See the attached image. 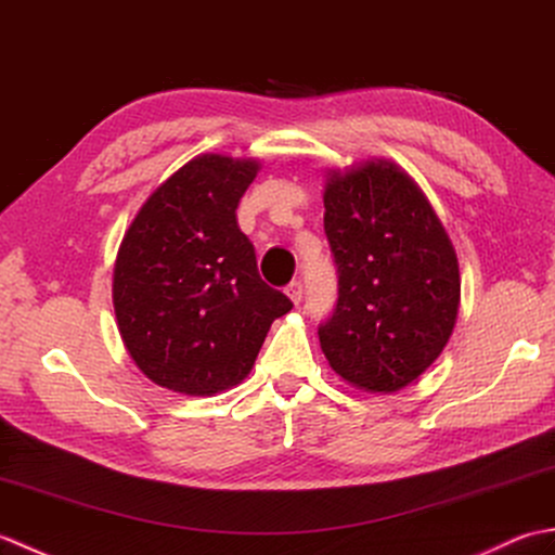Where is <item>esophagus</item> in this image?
Returning <instances> with one entry per match:
<instances>
[{
	"mask_svg": "<svg viewBox=\"0 0 555 555\" xmlns=\"http://www.w3.org/2000/svg\"><path fill=\"white\" fill-rule=\"evenodd\" d=\"M286 296L296 305L302 300V284H300V281H291V284L286 286Z\"/></svg>",
	"mask_w": 555,
	"mask_h": 555,
	"instance_id": "obj_1",
	"label": "esophagus"
}]
</instances>
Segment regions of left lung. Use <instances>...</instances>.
Masks as SVG:
<instances>
[{
	"label": "left lung",
	"mask_w": 555,
	"mask_h": 555,
	"mask_svg": "<svg viewBox=\"0 0 555 555\" xmlns=\"http://www.w3.org/2000/svg\"><path fill=\"white\" fill-rule=\"evenodd\" d=\"M324 233L338 274L320 344L336 374L393 393L441 356L460 305L453 243L429 199L393 162L328 171Z\"/></svg>",
	"instance_id": "1"
}]
</instances>
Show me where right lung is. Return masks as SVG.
Here are the masks:
<instances>
[{
    "instance_id": "right-lung-1",
    "label": "right lung",
    "mask_w": 555,
    "mask_h": 555,
    "mask_svg": "<svg viewBox=\"0 0 555 555\" xmlns=\"http://www.w3.org/2000/svg\"><path fill=\"white\" fill-rule=\"evenodd\" d=\"M259 162L199 155L169 176L128 227L114 264V312L147 379L215 396L250 374L271 322L291 312L259 279L235 209Z\"/></svg>"
}]
</instances>
